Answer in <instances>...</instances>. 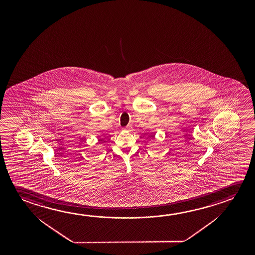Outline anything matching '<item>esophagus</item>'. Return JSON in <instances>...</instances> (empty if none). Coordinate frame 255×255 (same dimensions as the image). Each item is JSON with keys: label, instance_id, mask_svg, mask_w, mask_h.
Instances as JSON below:
<instances>
[{"label": "esophagus", "instance_id": "34e87169", "mask_svg": "<svg viewBox=\"0 0 255 255\" xmlns=\"http://www.w3.org/2000/svg\"><path fill=\"white\" fill-rule=\"evenodd\" d=\"M126 129H129V128H126Z\"/></svg>", "mask_w": 255, "mask_h": 255}]
</instances>
